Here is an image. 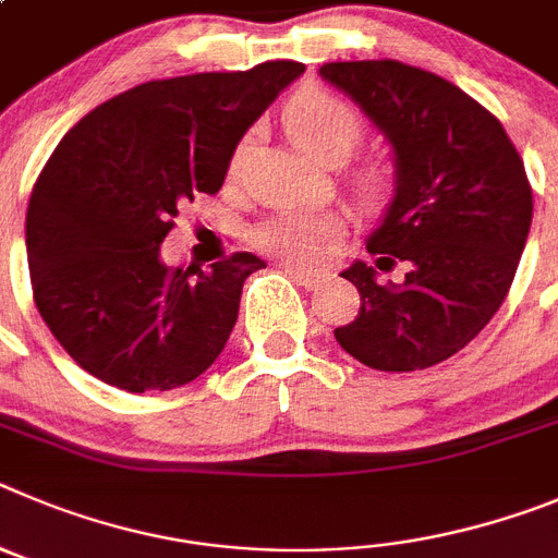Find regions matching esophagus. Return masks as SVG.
I'll return each instance as SVG.
<instances>
[{
	"instance_id": "obj_1",
	"label": "esophagus",
	"mask_w": 558,
	"mask_h": 558,
	"mask_svg": "<svg viewBox=\"0 0 558 558\" xmlns=\"http://www.w3.org/2000/svg\"><path fill=\"white\" fill-rule=\"evenodd\" d=\"M283 269L291 275V278L298 280L300 286H305V289H316V286L325 280L323 269H305V267H298V264H283Z\"/></svg>"
}]
</instances>
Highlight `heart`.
<instances>
[{
    "label": "heart",
    "instance_id": "obj_1",
    "mask_svg": "<svg viewBox=\"0 0 558 558\" xmlns=\"http://www.w3.org/2000/svg\"><path fill=\"white\" fill-rule=\"evenodd\" d=\"M286 130L305 153L328 160L330 155L344 158L355 147L364 133V122L348 102H341L328 92L311 88V92L298 94L286 108ZM380 189H384V174L378 169L364 172L361 192L366 197H375L380 194ZM336 235H339V222L333 217L294 210V214H283V217H275L272 222L260 225L253 239L260 250L280 255V258L308 260L323 244L333 242Z\"/></svg>",
    "mask_w": 558,
    "mask_h": 558
}]
</instances>
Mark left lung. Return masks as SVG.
Segmentation results:
<instances>
[{
	"label": "left lung",
	"mask_w": 558,
	"mask_h": 558,
	"mask_svg": "<svg viewBox=\"0 0 558 558\" xmlns=\"http://www.w3.org/2000/svg\"><path fill=\"white\" fill-rule=\"evenodd\" d=\"M319 74L364 110L395 155V194L366 239L375 267L355 260L341 272L361 308L333 330L336 341L380 373L439 364L509 294L534 214L523 158L489 110L423 69L348 60ZM398 259L407 278L380 281Z\"/></svg>",
	"instance_id": "left-lung-1"
}]
</instances>
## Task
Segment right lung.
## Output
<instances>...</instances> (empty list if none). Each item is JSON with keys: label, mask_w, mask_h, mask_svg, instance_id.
Here are the masks:
<instances>
[{"label": "right lung", "mask_w": 558, "mask_h": 558, "mask_svg": "<svg viewBox=\"0 0 558 558\" xmlns=\"http://www.w3.org/2000/svg\"><path fill=\"white\" fill-rule=\"evenodd\" d=\"M305 72L153 80L97 105L54 147L27 208L35 305L85 373L124 391H167L208 369L239 319L242 286L267 264L235 253L167 267L178 205L217 194L242 135Z\"/></svg>", "instance_id": "obj_1"}]
</instances>
